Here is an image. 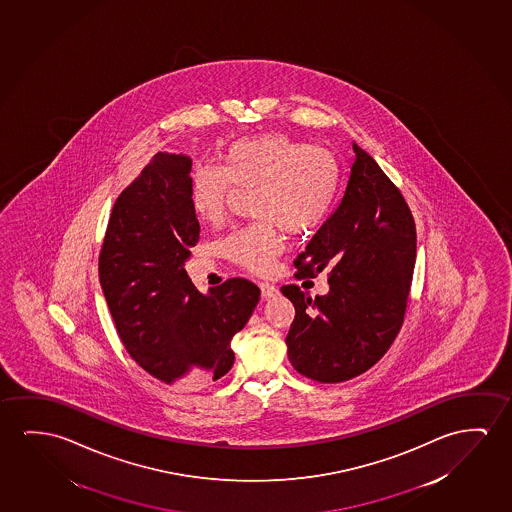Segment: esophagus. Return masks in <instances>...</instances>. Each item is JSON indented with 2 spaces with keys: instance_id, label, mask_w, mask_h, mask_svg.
Returning <instances> with one entry per match:
<instances>
[{
  "instance_id": "esophagus-1",
  "label": "esophagus",
  "mask_w": 512,
  "mask_h": 512,
  "mask_svg": "<svg viewBox=\"0 0 512 512\" xmlns=\"http://www.w3.org/2000/svg\"><path fill=\"white\" fill-rule=\"evenodd\" d=\"M260 294L264 299H271V297L280 296V290L276 289L275 285H271V283H260Z\"/></svg>"
}]
</instances>
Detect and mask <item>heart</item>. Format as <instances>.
Returning <instances> with one entry per match:
<instances>
[{
	"instance_id": "heart-1",
	"label": "heart",
	"mask_w": 512,
	"mask_h": 512,
	"mask_svg": "<svg viewBox=\"0 0 512 512\" xmlns=\"http://www.w3.org/2000/svg\"><path fill=\"white\" fill-rule=\"evenodd\" d=\"M340 169L326 149L306 146L285 134H264L232 142L223 169L200 165L190 179V200L200 222L218 225L230 188H250L259 222L223 239L222 250L237 266L264 275L282 252V237L317 229L333 206Z\"/></svg>"
}]
</instances>
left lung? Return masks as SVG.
<instances>
[{"label": "left lung", "mask_w": 512, "mask_h": 512, "mask_svg": "<svg viewBox=\"0 0 512 512\" xmlns=\"http://www.w3.org/2000/svg\"><path fill=\"white\" fill-rule=\"evenodd\" d=\"M340 204L297 255L299 275L327 271L315 299L285 285L296 317L287 334L292 366L324 384L370 370L400 333L414 273L415 223L400 190L356 142Z\"/></svg>", "instance_id": "8db88e82"}]
</instances>
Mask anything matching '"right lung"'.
Returning a JSON list of instances; mask_svg holds the SVG:
<instances>
[{
	"label": "right lung",
	"mask_w": 512,
	"mask_h": 512,
	"mask_svg": "<svg viewBox=\"0 0 512 512\" xmlns=\"http://www.w3.org/2000/svg\"><path fill=\"white\" fill-rule=\"evenodd\" d=\"M192 158L156 153L119 195L98 259L105 301L128 354L174 384L209 382L234 364L230 340L252 317L260 290L245 278L202 294L185 271L200 225L190 200Z\"/></svg>",
	"instance_id": "right-lung-1"
}]
</instances>
